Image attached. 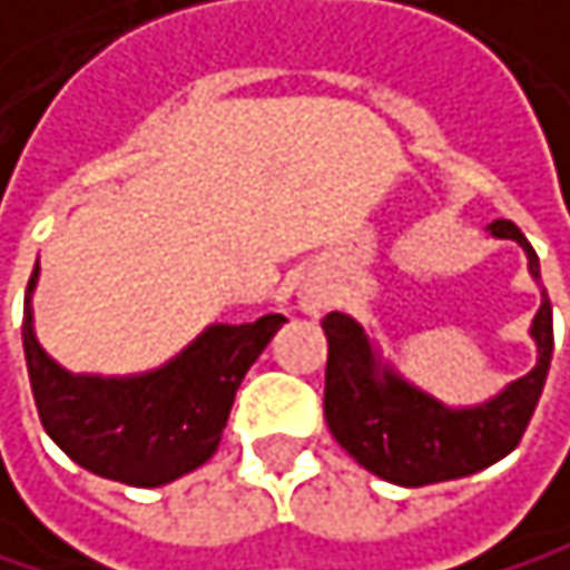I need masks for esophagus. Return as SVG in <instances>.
<instances>
[{
	"label": "esophagus",
	"instance_id": "34e87169",
	"mask_svg": "<svg viewBox=\"0 0 570 570\" xmlns=\"http://www.w3.org/2000/svg\"><path fill=\"white\" fill-rule=\"evenodd\" d=\"M304 307H307V311H317V307H321V297H314V294H307V301H304Z\"/></svg>",
	"mask_w": 570,
	"mask_h": 570
}]
</instances>
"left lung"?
<instances>
[{
    "instance_id": "8db88e82",
    "label": "left lung",
    "mask_w": 570,
    "mask_h": 570,
    "mask_svg": "<svg viewBox=\"0 0 570 570\" xmlns=\"http://www.w3.org/2000/svg\"><path fill=\"white\" fill-rule=\"evenodd\" d=\"M491 233L518 239L534 279H541L538 253L511 219H494ZM321 327L331 347L324 384V417L331 434L361 468L404 488L468 478L511 454L531 424L554 351L551 301L544 294L531 327L541 354L538 367L481 407L448 411L391 371H377L364 327L347 314H327Z\"/></svg>"
}]
</instances>
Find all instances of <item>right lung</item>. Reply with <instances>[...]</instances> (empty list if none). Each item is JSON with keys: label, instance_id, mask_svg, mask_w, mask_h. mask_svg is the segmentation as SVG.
<instances>
[{"label": "right lung", "instance_id": "obj_1", "mask_svg": "<svg viewBox=\"0 0 570 570\" xmlns=\"http://www.w3.org/2000/svg\"><path fill=\"white\" fill-rule=\"evenodd\" d=\"M36 273L39 266L29 294ZM283 321L266 314L239 327L216 324L163 371L102 381L72 377L46 357L26 297L22 347L39 421L62 454L99 478L129 488L169 484L213 458L243 374Z\"/></svg>", "mask_w": 570, "mask_h": 570}]
</instances>
